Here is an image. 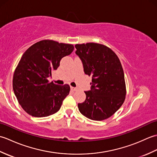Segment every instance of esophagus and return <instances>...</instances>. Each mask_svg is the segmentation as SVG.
<instances>
[{
  "label": "esophagus",
  "mask_w": 157,
  "mask_h": 157,
  "mask_svg": "<svg viewBox=\"0 0 157 157\" xmlns=\"http://www.w3.org/2000/svg\"><path fill=\"white\" fill-rule=\"evenodd\" d=\"M71 90L72 91H76V90H78V88H75V87H72V86H71Z\"/></svg>",
  "instance_id": "34e87169"
}]
</instances>
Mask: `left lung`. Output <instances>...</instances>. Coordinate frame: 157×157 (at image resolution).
Here are the masks:
<instances>
[{"instance_id": "left-lung-1", "label": "left lung", "mask_w": 157, "mask_h": 157, "mask_svg": "<svg viewBox=\"0 0 157 157\" xmlns=\"http://www.w3.org/2000/svg\"><path fill=\"white\" fill-rule=\"evenodd\" d=\"M84 71L92 76L91 90L84 92L86 98L79 103V111L86 117L102 121L121 107L126 95L124 73L117 55L105 45L89 42L75 45Z\"/></svg>"}]
</instances>
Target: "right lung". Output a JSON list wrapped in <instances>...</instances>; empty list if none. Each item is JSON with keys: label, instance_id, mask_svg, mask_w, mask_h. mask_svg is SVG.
<instances>
[{"label": "right lung", "instance_id": "obj_1", "mask_svg": "<svg viewBox=\"0 0 157 157\" xmlns=\"http://www.w3.org/2000/svg\"><path fill=\"white\" fill-rule=\"evenodd\" d=\"M71 44L43 40L23 53L16 67L13 88L22 109L35 117H44L57 112L69 94L68 84L59 86L48 80L61 59L73 52Z\"/></svg>", "mask_w": 157, "mask_h": 157}]
</instances>
